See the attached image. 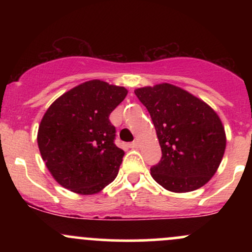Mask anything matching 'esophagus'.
<instances>
[{
  "mask_svg": "<svg viewBox=\"0 0 252 252\" xmlns=\"http://www.w3.org/2000/svg\"><path fill=\"white\" fill-rule=\"evenodd\" d=\"M130 146V148H137V146H138V142L137 141H134V142H131L129 144Z\"/></svg>",
  "mask_w": 252,
  "mask_h": 252,
  "instance_id": "34e87169",
  "label": "esophagus"
}]
</instances>
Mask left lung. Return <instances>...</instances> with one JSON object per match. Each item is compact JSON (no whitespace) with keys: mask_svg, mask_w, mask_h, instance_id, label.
Returning a JSON list of instances; mask_svg holds the SVG:
<instances>
[{"mask_svg":"<svg viewBox=\"0 0 252 252\" xmlns=\"http://www.w3.org/2000/svg\"><path fill=\"white\" fill-rule=\"evenodd\" d=\"M154 123L162 158L153 179L175 193L192 192L210 181L221 162L226 136L216 111L172 84L135 90Z\"/></svg>","mask_w":252,"mask_h":252,"instance_id":"8db88e82","label":"left lung"}]
</instances>
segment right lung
I'll use <instances>...</instances> for the list:
<instances>
[{"mask_svg":"<svg viewBox=\"0 0 252 252\" xmlns=\"http://www.w3.org/2000/svg\"><path fill=\"white\" fill-rule=\"evenodd\" d=\"M123 86L90 80L65 92L43 115L37 146L58 184L94 194L116 179L124 152L109 116L126 98Z\"/></svg>","mask_w":252,"mask_h":252,"instance_id":"1","label":"right lung"}]
</instances>
